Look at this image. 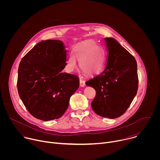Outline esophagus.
I'll use <instances>...</instances> for the list:
<instances>
[{"mask_svg":"<svg viewBox=\"0 0 160 160\" xmlns=\"http://www.w3.org/2000/svg\"><path fill=\"white\" fill-rule=\"evenodd\" d=\"M80 85L81 87H85V81L83 80H82V79H80Z\"/></svg>","mask_w":160,"mask_h":160,"instance_id":"34e87169","label":"esophagus"}]
</instances>
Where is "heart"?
I'll list each match as a JSON object with an SVG mask.
<instances>
[{"label":"heart","mask_w":160,"mask_h":160,"mask_svg":"<svg viewBox=\"0 0 160 160\" xmlns=\"http://www.w3.org/2000/svg\"><path fill=\"white\" fill-rule=\"evenodd\" d=\"M76 59L79 61L82 72L88 75L99 73L103 69L106 62L104 51L92 40L81 43L75 48L73 55H71L66 62V68L68 72H72L75 70Z\"/></svg>","instance_id":"heart-1"}]
</instances>
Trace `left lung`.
<instances>
[{"instance_id":"1","label":"left lung","mask_w":160,"mask_h":160,"mask_svg":"<svg viewBox=\"0 0 160 160\" xmlns=\"http://www.w3.org/2000/svg\"><path fill=\"white\" fill-rule=\"evenodd\" d=\"M104 40L108 54L105 69L85 83L96 91L91 102L94 111L113 119L127 111L138 92V65L133 56L115 39Z\"/></svg>"}]
</instances>
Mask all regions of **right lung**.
<instances>
[{
  "label": "right lung",
  "instance_id": "add662e5",
  "mask_svg": "<svg viewBox=\"0 0 160 160\" xmlns=\"http://www.w3.org/2000/svg\"><path fill=\"white\" fill-rule=\"evenodd\" d=\"M67 52L61 40H42L19 63L18 94L28 112L37 119L49 121L61 118L79 87L76 75L62 72Z\"/></svg>",
  "mask_w": 160,
  "mask_h": 160
}]
</instances>
